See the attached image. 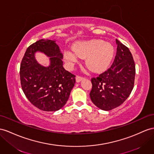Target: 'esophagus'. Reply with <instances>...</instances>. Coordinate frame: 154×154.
I'll return each instance as SVG.
<instances>
[{
    "label": "esophagus",
    "instance_id": "obj_1",
    "mask_svg": "<svg viewBox=\"0 0 154 154\" xmlns=\"http://www.w3.org/2000/svg\"><path fill=\"white\" fill-rule=\"evenodd\" d=\"M75 79H76V81H77V82H79L81 80L83 79V77L80 76V75H77Z\"/></svg>",
    "mask_w": 154,
    "mask_h": 154
}]
</instances>
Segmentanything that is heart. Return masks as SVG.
I'll return each mask as SVG.
<instances>
[{"mask_svg": "<svg viewBox=\"0 0 154 154\" xmlns=\"http://www.w3.org/2000/svg\"><path fill=\"white\" fill-rule=\"evenodd\" d=\"M73 50L65 51V60L70 66H73L79 62V57H86V66L95 73L100 72L107 68L113 56L112 46L101 39L79 42L75 45Z\"/></svg>", "mask_w": 154, "mask_h": 154, "instance_id": "b5f03b06", "label": "heart"}]
</instances>
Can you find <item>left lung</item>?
I'll list each match as a JSON object with an SVG mask.
<instances>
[{"label":"left lung","mask_w":154,"mask_h":154,"mask_svg":"<svg viewBox=\"0 0 154 154\" xmlns=\"http://www.w3.org/2000/svg\"><path fill=\"white\" fill-rule=\"evenodd\" d=\"M116 54L111 66L97 77H92L90 96L93 103L104 111L122 105L134 86L135 64L128 47L116 39Z\"/></svg>","instance_id":"left-lung-1"}]
</instances>
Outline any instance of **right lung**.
I'll list each match as a JSON object with an SVG mask.
<instances>
[{
  "label": "right lung",
  "mask_w": 154,
  "mask_h": 154,
  "mask_svg": "<svg viewBox=\"0 0 154 154\" xmlns=\"http://www.w3.org/2000/svg\"><path fill=\"white\" fill-rule=\"evenodd\" d=\"M40 51L50 57V66H41L34 53ZM63 55L54 40L39 39L27 48L20 66L21 88L27 99L44 111H58L66 103L75 83V75L63 67Z\"/></svg>",
  "instance_id": "right-lung-1"
}]
</instances>
